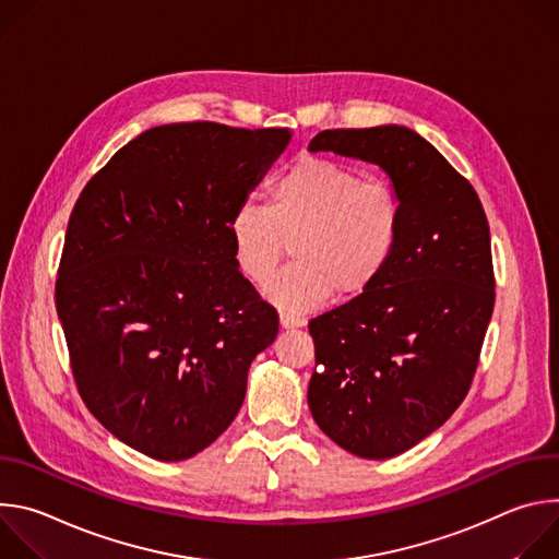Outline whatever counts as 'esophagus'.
<instances>
[{
	"instance_id": "1",
	"label": "esophagus",
	"mask_w": 559,
	"mask_h": 559,
	"mask_svg": "<svg viewBox=\"0 0 559 559\" xmlns=\"http://www.w3.org/2000/svg\"><path fill=\"white\" fill-rule=\"evenodd\" d=\"M302 325H305V321H302L300 316H294L289 311H281V328L296 330V328H302Z\"/></svg>"
}]
</instances>
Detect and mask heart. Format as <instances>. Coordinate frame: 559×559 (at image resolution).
I'll return each instance as SVG.
<instances>
[{
	"mask_svg": "<svg viewBox=\"0 0 559 559\" xmlns=\"http://www.w3.org/2000/svg\"><path fill=\"white\" fill-rule=\"evenodd\" d=\"M403 223V205L382 179L328 156L305 154L270 188V207L246 201L229 218L238 272L265 285L294 243L296 263L270 296L287 311H309L336 298L365 294L386 270Z\"/></svg>",
	"mask_w": 559,
	"mask_h": 559,
	"instance_id": "b5f03b06",
	"label": "heart"
}]
</instances>
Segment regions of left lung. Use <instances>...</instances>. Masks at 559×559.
Returning <instances> with one entry per match:
<instances>
[{"instance_id":"8db88e82","label":"left lung","mask_w":559,"mask_h":559,"mask_svg":"<svg viewBox=\"0 0 559 559\" xmlns=\"http://www.w3.org/2000/svg\"><path fill=\"white\" fill-rule=\"evenodd\" d=\"M309 150L376 164L403 205L380 278L309 321L316 425L358 457H393L468 393L496 302L489 221L473 186L405 126L323 130Z\"/></svg>"}]
</instances>
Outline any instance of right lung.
<instances>
[{
  "label": "right lung",
  "instance_id": "obj_1",
  "mask_svg": "<svg viewBox=\"0 0 559 559\" xmlns=\"http://www.w3.org/2000/svg\"><path fill=\"white\" fill-rule=\"evenodd\" d=\"M287 128L168 123L123 145L79 194L55 285L91 414L164 462L236 418L278 313L238 272L229 218L287 147Z\"/></svg>",
  "mask_w": 559,
  "mask_h": 559
}]
</instances>
